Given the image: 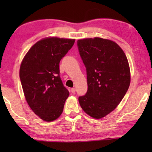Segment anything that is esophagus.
Instances as JSON below:
<instances>
[{
	"label": "esophagus",
	"mask_w": 152,
	"mask_h": 152,
	"mask_svg": "<svg viewBox=\"0 0 152 152\" xmlns=\"http://www.w3.org/2000/svg\"><path fill=\"white\" fill-rule=\"evenodd\" d=\"M71 92H72V93H75V92H76V88H71Z\"/></svg>",
	"instance_id": "obj_1"
}]
</instances>
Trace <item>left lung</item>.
<instances>
[{"instance_id":"obj_1","label":"left lung","mask_w":152,"mask_h":152,"mask_svg":"<svg viewBox=\"0 0 152 152\" xmlns=\"http://www.w3.org/2000/svg\"><path fill=\"white\" fill-rule=\"evenodd\" d=\"M85 65L88 91L80 96V105L94 119H102L116 109L130 85L127 58L117 43L101 37L77 42Z\"/></svg>"}]
</instances>
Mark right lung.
Returning <instances> with one entry per match:
<instances>
[{
  "mask_svg": "<svg viewBox=\"0 0 152 152\" xmlns=\"http://www.w3.org/2000/svg\"><path fill=\"white\" fill-rule=\"evenodd\" d=\"M74 42V39L43 38L29 49L20 64L19 76L25 99L45 121L60 117L70 94L61 82L59 64Z\"/></svg>",
  "mask_w": 152,
  "mask_h": 152,
  "instance_id": "add662e5",
  "label": "right lung"
}]
</instances>
